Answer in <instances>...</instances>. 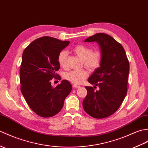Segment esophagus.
Segmentation results:
<instances>
[{"label": "esophagus", "instance_id": "1", "mask_svg": "<svg viewBox=\"0 0 148 148\" xmlns=\"http://www.w3.org/2000/svg\"><path fill=\"white\" fill-rule=\"evenodd\" d=\"M73 88H79L80 87V86L79 85H78V84H73Z\"/></svg>", "mask_w": 148, "mask_h": 148}]
</instances>
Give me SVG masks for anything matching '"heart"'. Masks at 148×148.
Here are the masks:
<instances>
[{
  "label": "heart",
  "instance_id": "heart-1",
  "mask_svg": "<svg viewBox=\"0 0 148 148\" xmlns=\"http://www.w3.org/2000/svg\"><path fill=\"white\" fill-rule=\"evenodd\" d=\"M73 52L82 60L84 66L88 69L95 71L101 66L103 55L100 50H93L92 48L83 44H79L73 49ZM67 52L62 50L58 55L57 61L59 66L62 68L67 67ZM89 75L86 69L73 70L65 73L64 77L67 81L74 84H81Z\"/></svg>",
  "mask_w": 148,
  "mask_h": 148
}]
</instances>
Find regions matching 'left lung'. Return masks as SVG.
<instances>
[{
  "label": "left lung",
  "mask_w": 148,
  "mask_h": 148,
  "mask_svg": "<svg viewBox=\"0 0 148 148\" xmlns=\"http://www.w3.org/2000/svg\"><path fill=\"white\" fill-rule=\"evenodd\" d=\"M84 42L98 43L103 58L101 66L88 79L95 86H85L88 93L82 106L92 117H108L117 110L127 95L129 62L122 45L107 34L97 33ZM97 86L98 91L94 90Z\"/></svg>",
  "instance_id": "8db88e82"
}]
</instances>
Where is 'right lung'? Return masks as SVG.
<instances>
[{
    "instance_id": "right-lung-1",
    "label": "right lung",
    "mask_w": 148,
    "mask_h": 148,
    "mask_svg": "<svg viewBox=\"0 0 148 148\" xmlns=\"http://www.w3.org/2000/svg\"><path fill=\"white\" fill-rule=\"evenodd\" d=\"M69 42L50 36L39 38L23 51L20 68L21 91L30 108L42 117H51L59 112L65 99L72 90L66 80L56 88L51 85L52 78L61 79L56 73L60 66L57 57Z\"/></svg>"
}]
</instances>
